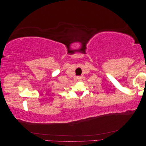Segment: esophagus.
<instances>
[{
	"label": "esophagus",
	"instance_id": "obj_1",
	"mask_svg": "<svg viewBox=\"0 0 146 146\" xmlns=\"http://www.w3.org/2000/svg\"><path fill=\"white\" fill-rule=\"evenodd\" d=\"M77 80L78 82H81L82 80V77H77Z\"/></svg>",
	"mask_w": 146,
	"mask_h": 146
}]
</instances>
